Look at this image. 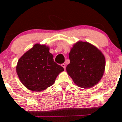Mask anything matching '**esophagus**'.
<instances>
[{"mask_svg":"<svg viewBox=\"0 0 122 122\" xmlns=\"http://www.w3.org/2000/svg\"><path fill=\"white\" fill-rule=\"evenodd\" d=\"M61 66H62L64 69L66 68V65H65V63H62V64L61 65Z\"/></svg>","mask_w":122,"mask_h":122,"instance_id":"obj_1","label":"esophagus"}]
</instances>
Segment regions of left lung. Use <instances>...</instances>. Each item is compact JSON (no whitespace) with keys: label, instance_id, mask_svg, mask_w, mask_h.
<instances>
[{"label":"left lung","instance_id":"1","mask_svg":"<svg viewBox=\"0 0 122 122\" xmlns=\"http://www.w3.org/2000/svg\"><path fill=\"white\" fill-rule=\"evenodd\" d=\"M66 71L76 85L90 88L100 81L105 69V58L99 49L87 42L74 45L69 54Z\"/></svg>","mask_w":122,"mask_h":122}]
</instances>
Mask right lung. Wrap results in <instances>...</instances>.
<instances>
[{
	"mask_svg": "<svg viewBox=\"0 0 122 122\" xmlns=\"http://www.w3.org/2000/svg\"><path fill=\"white\" fill-rule=\"evenodd\" d=\"M46 45L36 44L19 59L16 72L24 86L29 90L40 92L54 83L63 68L54 61Z\"/></svg>",
	"mask_w": 122,
	"mask_h": 122,
	"instance_id": "obj_1",
	"label": "right lung"
}]
</instances>
